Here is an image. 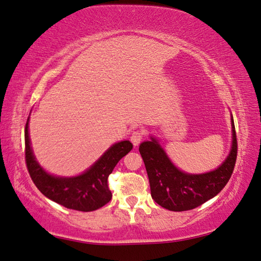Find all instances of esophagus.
Returning <instances> with one entry per match:
<instances>
[{
  "label": "esophagus",
  "mask_w": 261,
  "mask_h": 261,
  "mask_svg": "<svg viewBox=\"0 0 261 261\" xmlns=\"http://www.w3.org/2000/svg\"><path fill=\"white\" fill-rule=\"evenodd\" d=\"M144 137H145V132L143 130H136L132 132L130 140H131V143L135 145V146H138V145L140 144V141L143 140Z\"/></svg>",
  "instance_id": "1"
}]
</instances>
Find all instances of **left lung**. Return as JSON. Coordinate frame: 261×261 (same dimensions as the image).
<instances>
[{
    "instance_id": "obj_1",
    "label": "left lung",
    "mask_w": 261,
    "mask_h": 261,
    "mask_svg": "<svg viewBox=\"0 0 261 261\" xmlns=\"http://www.w3.org/2000/svg\"><path fill=\"white\" fill-rule=\"evenodd\" d=\"M231 129V148L226 160L215 170L204 174L179 170L154 137L141 143L139 152L146 167L154 201L166 210L183 212L196 208L214 198L230 179L236 163L237 139L232 115Z\"/></svg>"
}]
</instances>
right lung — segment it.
<instances>
[{"instance_id":"right-lung-1","label":"right lung","mask_w":261,"mask_h":261,"mask_svg":"<svg viewBox=\"0 0 261 261\" xmlns=\"http://www.w3.org/2000/svg\"><path fill=\"white\" fill-rule=\"evenodd\" d=\"M29 120L25 126V160L35 187L43 196L70 210L92 212L112 199L108 176L115 166L132 149L129 140L114 144L87 170L72 177L55 176L43 169L35 159L29 135Z\"/></svg>"}]
</instances>
